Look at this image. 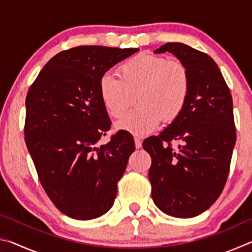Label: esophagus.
Listing matches in <instances>:
<instances>
[{
    "instance_id": "34e87169",
    "label": "esophagus",
    "mask_w": 252,
    "mask_h": 252,
    "mask_svg": "<svg viewBox=\"0 0 252 252\" xmlns=\"http://www.w3.org/2000/svg\"><path fill=\"white\" fill-rule=\"evenodd\" d=\"M134 144H135V148L136 149H140L142 147V141L141 139L138 138V136H134Z\"/></svg>"
}]
</instances>
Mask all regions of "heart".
I'll use <instances>...</instances> for the list:
<instances>
[{
  "label": "heart",
  "mask_w": 252,
  "mask_h": 252,
  "mask_svg": "<svg viewBox=\"0 0 252 252\" xmlns=\"http://www.w3.org/2000/svg\"><path fill=\"white\" fill-rule=\"evenodd\" d=\"M119 76L104 74L99 81L102 104L110 117L120 118L132 104L136 108L117 123L119 129L135 135L155 131L161 121L180 117L191 93L188 67L177 60L140 53L119 66Z\"/></svg>",
  "instance_id": "b5f03b06"
}]
</instances>
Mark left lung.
Masks as SVG:
<instances>
[{"mask_svg": "<svg viewBox=\"0 0 252 252\" xmlns=\"http://www.w3.org/2000/svg\"><path fill=\"white\" fill-rule=\"evenodd\" d=\"M164 52L188 67L191 93L180 117L142 146L152 159L149 180L156 206L169 216L192 218L219 198L227 182L237 136L232 96L207 53L178 42L156 50Z\"/></svg>", "mask_w": 252, "mask_h": 252, "instance_id": "1", "label": "left lung"}]
</instances>
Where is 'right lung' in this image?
<instances>
[{"mask_svg":"<svg viewBox=\"0 0 252 252\" xmlns=\"http://www.w3.org/2000/svg\"><path fill=\"white\" fill-rule=\"evenodd\" d=\"M138 50L100 45L64 50L46 63L28 91V150L48 197L73 219H94L110 210L134 151L133 138L122 130L106 144H97L111 126L99 81Z\"/></svg>","mask_w":252,"mask_h":252,"instance_id":"add662e5","label":"right lung"}]
</instances>
